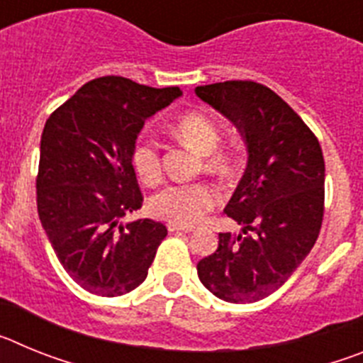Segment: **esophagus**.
<instances>
[{
    "label": "esophagus",
    "instance_id": "1",
    "mask_svg": "<svg viewBox=\"0 0 363 363\" xmlns=\"http://www.w3.org/2000/svg\"><path fill=\"white\" fill-rule=\"evenodd\" d=\"M169 233H191L192 227H185V225H178V223H169L167 225Z\"/></svg>",
    "mask_w": 363,
    "mask_h": 363
}]
</instances>
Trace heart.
<instances>
[{
  "mask_svg": "<svg viewBox=\"0 0 363 363\" xmlns=\"http://www.w3.org/2000/svg\"><path fill=\"white\" fill-rule=\"evenodd\" d=\"M176 136L205 156V171L214 174H227L230 171V158L225 152H214L220 145L221 130L216 121L203 112H187L174 123ZM133 167L136 174L145 184H156L162 176V158L158 143L145 138L134 145ZM218 196L207 184H176L162 189L152 198L150 209L156 216L178 223V225H196L198 221L214 209Z\"/></svg>",
  "mask_w": 363,
  "mask_h": 363,
  "instance_id": "heart-1",
  "label": "heart"
}]
</instances>
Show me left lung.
<instances>
[{
	"label": "left lung",
	"instance_id": "8db88e82",
	"mask_svg": "<svg viewBox=\"0 0 363 363\" xmlns=\"http://www.w3.org/2000/svg\"><path fill=\"white\" fill-rule=\"evenodd\" d=\"M194 92L233 121L249 154L225 207L242 234H218V249L198 262V277L220 300L251 303L280 289L318 238L325 196L322 147L262 83L234 79Z\"/></svg>",
	"mask_w": 363,
	"mask_h": 363
}]
</instances>
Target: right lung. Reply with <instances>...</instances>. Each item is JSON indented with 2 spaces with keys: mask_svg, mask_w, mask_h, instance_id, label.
<instances>
[{
  "mask_svg": "<svg viewBox=\"0 0 363 363\" xmlns=\"http://www.w3.org/2000/svg\"><path fill=\"white\" fill-rule=\"evenodd\" d=\"M178 96V86L104 76L85 83L45 123L38 214L60 264L89 293L112 298L136 289L167 236L160 221L120 220L143 201L133 167L138 134Z\"/></svg>",
  "mask_w": 363,
  "mask_h": 363,
  "instance_id": "1",
  "label": "right lung"
}]
</instances>
